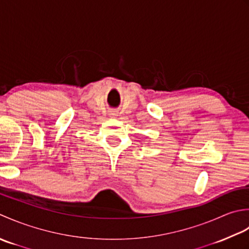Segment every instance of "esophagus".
<instances>
[{
  "label": "esophagus",
  "instance_id": "34e87169",
  "mask_svg": "<svg viewBox=\"0 0 249 249\" xmlns=\"http://www.w3.org/2000/svg\"><path fill=\"white\" fill-rule=\"evenodd\" d=\"M109 116L110 117H116V116H118V110H115V109L109 110Z\"/></svg>",
  "mask_w": 249,
  "mask_h": 249
}]
</instances>
